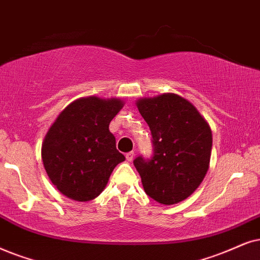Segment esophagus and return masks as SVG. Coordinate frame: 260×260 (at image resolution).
Listing matches in <instances>:
<instances>
[{"instance_id": "1", "label": "esophagus", "mask_w": 260, "mask_h": 260, "mask_svg": "<svg viewBox=\"0 0 260 260\" xmlns=\"http://www.w3.org/2000/svg\"><path fill=\"white\" fill-rule=\"evenodd\" d=\"M133 158H134V152H133V151H131V152H127V153H126V159H127V160H129V162H132Z\"/></svg>"}]
</instances>
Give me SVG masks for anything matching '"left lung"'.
Returning <instances> with one entry per match:
<instances>
[{
    "mask_svg": "<svg viewBox=\"0 0 260 260\" xmlns=\"http://www.w3.org/2000/svg\"><path fill=\"white\" fill-rule=\"evenodd\" d=\"M152 136L150 158L133 160L150 198L164 205L182 202L202 183L209 169L212 134L205 119L174 93L137 102Z\"/></svg>",
    "mask_w": 260,
    "mask_h": 260,
    "instance_id": "8db88e82",
    "label": "left lung"
}]
</instances>
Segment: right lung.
Instances as JSON below:
<instances>
[{
    "label": "right lung",
    "instance_id": "add662e5",
    "mask_svg": "<svg viewBox=\"0 0 260 260\" xmlns=\"http://www.w3.org/2000/svg\"><path fill=\"white\" fill-rule=\"evenodd\" d=\"M123 103L116 98H81L70 104L50 127L42 159L62 194L88 202L101 194L124 156L116 150L109 123Z\"/></svg>",
    "mask_w": 260,
    "mask_h": 260
}]
</instances>
